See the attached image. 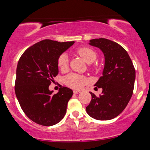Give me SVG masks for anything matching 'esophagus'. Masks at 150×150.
<instances>
[{
	"label": "esophagus",
	"instance_id": "1",
	"mask_svg": "<svg viewBox=\"0 0 150 150\" xmlns=\"http://www.w3.org/2000/svg\"><path fill=\"white\" fill-rule=\"evenodd\" d=\"M73 93H74V94H79V93H80V91H79V90H74L73 91Z\"/></svg>",
	"mask_w": 150,
	"mask_h": 150
}]
</instances>
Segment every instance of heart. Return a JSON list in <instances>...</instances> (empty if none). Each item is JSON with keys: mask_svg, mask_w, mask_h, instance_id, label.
Listing matches in <instances>:
<instances>
[{"mask_svg": "<svg viewBox=\"0 0 150 150\" xmlns=\"http://www.w3.org/2000/svg\"><path fill=\"white\" fill-rule=\"evenodd\" d=\"M77 53L87 63H92L97 58L95 51L89 47H82L77 50ZM57 65L61 71H65L68 67V57L63 53L58 58ZM87 82L85 77L75 73H70L64 77V82L67 86L73 89H80Z\"/></svg>", "mask_w": 150, "mask_h": 150, "instance_id": "1", "label": "heart"}]
</instances>
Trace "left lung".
<instances>
[{"instance_id": "left-lung-1", "label": "left lung", "mask_w": 150, "mask_h": 150, "mask_svg": "<svg viewBox=\"0 0 150 150\" xmlns=\"http://www.w3.org/2000/svg\"><path fill=\"white\" fill-rule=\"evenodd\" d=\"M89 44L102 51L105 64L102 76L95 84L102 88V94L97 97L90 92L92 100L86 111L94 119H113L125 109L132 97L135 68L127 51L116 42L99 38L91 39Z\"/></svg>"}]
</instances>
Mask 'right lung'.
<instances>
[{
	"label": "right lung",
	"mask_w": 150,
	"mask_h": 150,
	"mask_svg": "<svg viewBox=\"0 0 150 150\" xmlns=\"http://www.w3.org/2000/svg\"><path fill=\"white\" fill-rule=\"evenodd\" d=\"M74 43L44 39L28 48L19 60L15 94L26 116L37 124L53 125L66 113L73 90L62 87L53 94L49 87L58 73V57Z\"/></svg>",
	"instance_id": "right-lung-1"
}]
</instances>
